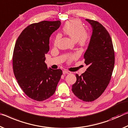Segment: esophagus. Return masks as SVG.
I'll list each match as a JSON object with an SVG mask.
<instances>
[{
    "label": "esophagus",
    "mask_w": 128,
    "mask_h": 128,
    "mask_svg": "<svg viewBox=\"0 0 128 128\" xmlns=\"http://www.w3.org/2000/svg\"><path fill=\"white\" fill-rule=\"evenodd\" d=\"M63 74H71V72H69V71L68 70H64L63 71Z\"/></svg>",
    "instance_id": "34e87169"
}]
</instances>
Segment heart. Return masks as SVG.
Wrapping results in <instances>:
<instances>
[{
  "instance_id": "1",
  "label": "heart",
  "mask_w": 128,
  "mask_h": 128,
  "mask_svg": "<svg viewBox=\"0 0 128 128\" xmlns=\"http://www.w3.org/2000/svg\"><path fill=\"white\" fill-rule=\"evenodd\" d=\"M62 31L64 34L68 35L74 41H77L78 44L82 46L86 45L88 41V33L85 30L84 26L79 20L74 19L68 21L64 26ZM60 37L61 36L60 34L56 36L54 41V46L57 45ZM75 58H76L75 56H71L68 60L71 61L74 60Z\"/></svg>"
}]
</instances>
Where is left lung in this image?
Returning <instances> with one entry per match:
<instances>
[{"mask_svg": "<svg viewBox=\"0 0 128 128\" xmlns=\"http://www.w3.org/2000/svg\"><path fill=\"white\" fill-rule=\"evenodd\" d=\"M91 25L92 34L86 52L84 63L88 66L78 75L72 86V91L84 102H92L99 98L110 83L114 64V52L111 37L99 22L86 19Z\"/></svg>", "mask_w": 128, "mask_h": 128, "instance_id": "obj_1", "label": "left lung"}]
</instances>
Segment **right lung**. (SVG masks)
I'll use <instances>...</instances> for the list:
<instances>
[{"mask_svg":"<svg viewBox=\"0 0 128 128\" xmlns=\"http://www.w3.org/2000/svg\"><path fill=\"white\" fill-rule=\"evenodd\" d=\"M60 26V20L33 23L21 33L14 46L13 70L18 85L33 100L42 102L55 92L62 71L48 69L45 54L49 50V38Z\"/></svg>","mask_w":128,"mask_h":128,"instance_id":"add662e5","label":"right lung"}]
</instances>
